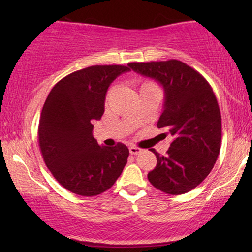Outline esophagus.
Masks as SVG:
<instances>
[{
  "mask_svg": "<svg viewBox=\"0 0 252 252\" xmlns=\"http://www.w3.org/2000/svg\"><path fill=\"white\" fill-rule=\"evenodd\" d=\"M141 148H138V147H136V146H130L129 147V152H130V154L131 155H137V154H140L141 153Z\"/></svg>",
  "mask_w": 252,
  "mask_h": 252,
  "instance_id": "esophagus-1",
  "label": "esophagus"
}]
</instances>
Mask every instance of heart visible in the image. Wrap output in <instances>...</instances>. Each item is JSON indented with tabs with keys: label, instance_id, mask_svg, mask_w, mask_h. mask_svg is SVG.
<instances>
[{
	"label": "heart",
	"instance_id": "obj_1",
	"mask_svg": "<svg viewBox=\"0 0 252 252\" xmlns=\"http://www.w3.org/2000/svg\"><path fill=\"white\" fill-rule=\"evenodd\" d=\"M148 86H158L155 83L150 82V80H142V82H140V90L141 89H144V88H148ZM111 92V90L109 91V94Z\"/></svg>",
	"mask_w": 252,
	"mask_h": 252
}]
</instances>
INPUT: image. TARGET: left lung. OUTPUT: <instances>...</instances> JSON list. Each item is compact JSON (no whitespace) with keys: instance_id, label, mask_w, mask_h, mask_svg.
<instances>
[{"instance_id":"1","label":"left lung","mask_w":252,"mask_h":252,"mask_svg":"<svg viewBox=\"0 0 252 252\" xmlns=\"http://www.w3.org/2000/svg\"><path fill=\"white\" fill-rule=\"evenodd\" d=\"M129 66L163 86L164 109L158 128L173 136L166 155L150 149L158 163L148 180L167 194L189 192L210 174L220 152L221 116L215 92L198 71L180 60Z\"/></svg>"}]
</instances>
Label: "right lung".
Segmentation results:
<instances>
[{
    "mask_svg": "<svg viewBox=\"0 0 252 252\" xmlns=\"http://www.w3.org/2000/svg\"><path fill=\"white\" fill-rule=\"evenodd\" d=\"M123 65H96L59 80L46 98L40 116L39 147L56 180L72 193L94 196L108 190L129 156L126 144L100 147L92 135L94 120L104 114L110 84Z\"/></svg>",
    "mask_w": 252,
    "mask_h": 252,
    "instance_id": "add662e5",
    "label": "right lung"
}]
</instances>
